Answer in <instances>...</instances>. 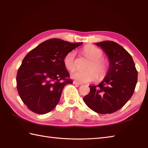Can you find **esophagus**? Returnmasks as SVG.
<instances>
[{
	"label": "esophagus",
	"instance_id": "esophagus-1",
	"mask_svg": "<svg viewBox=\"0 0 148 148\" xmlns=\"http://www.w3.org/2000/svg\"><path fill=\"white\" fill-rule=\"evenodd\" d=\"M73 84H77V85H81V84H82L81 83H78V82H77V81H73Z\"/></svg>",
	"mask_w": 148,
	"mask_h": 148
}]
</instances>
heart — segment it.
Instances as JSON below:
<instances>
[{
    "instance_id": "b5f03b06",
    "label": "heart",
    "mask_w": 148,
    "mask_h": 148,
    "mask_svg": "<svg viewBox=\"0 0 148 148\" xmlns=\"http://www.w3.org/2000/svg\"><path fill=\"white\" fill-rule=\"evenodd\" d=\"M84 55L90 60V62L86 68V71H74L71 74L72 79L81 83H89L102 80L106 77L109 70V63L103 58V51L92 45H86L82 49ZM64 65L67 70L73 71L76 66V53L71 51L65 55L63 60Z\"/></svg>"
}]
</instances>
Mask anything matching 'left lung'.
Returning a JSON list of instances; mask_svg holds the SVG:
<instances>
[{
	"mask_svg": "<svg viewBox=\"0 0 148 148\" xmlns=\"http://www.w3.org/2000/svg\"><path fill=\"white\" fill-rule=\"evenodd\" d=\"M109 59V69L102 83L89 86L84 97L89 108L99 114H111L125 106L132 96L137 82V71L132 56L118 43L107 40L96 43Z\"/></svg>",
	"mask_w": 148,
	"mask_h": 148,
	"instance_id": "left-lung-1",
	"label": "left lung"
}]
</instances>
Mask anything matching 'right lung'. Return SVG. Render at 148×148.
<instances>
[{
	"mask_svg": "<svg viewBox=\"0 0 148 148\" xmlns=\"http://www.w3.org/2000/svg\"><path fill=\"white\" fill-rule=\"evenodd\" d=\"M82 44L51 39L25 56L18 70L16 88L21 100L31 111L44 114L55 108L64 86L73 83L63 60Z\"/></svg>",
	"mask_w": 148,
	"mask_h": 148,
	"instance_id": "right-lung-1",
	"label": "right lung"
}]
</instances>
